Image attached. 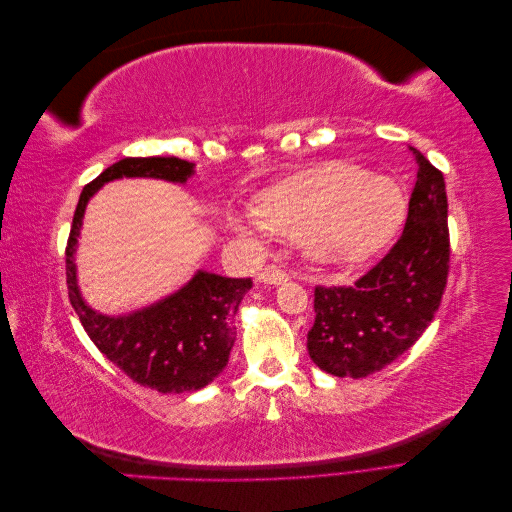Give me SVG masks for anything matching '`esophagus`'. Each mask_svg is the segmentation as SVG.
I'll use <instances>...</instances> for the list:
<instances>
[{
    "mask_svg": "<svg viewBox=\"0 0 512 512\" xmlns=\"http://www.w3.org/2000/svg\"><path fill=\"white\" fill-rule=\"evenodd\" d=\"M288 280V273L282 267H275L269 265L258 273V282H265V284H282Z\"/></svg>",
    "mask_w": 512,
    "mask_h": 512,
    "instance_id": "34e87169",
    "label": "esophagus"
}]
</instances>
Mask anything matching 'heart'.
<instances>
[{"label": "heart", "mask_w": 512, "mask_h": 512, "mask_svg": "<svg viewBox=\"0 0 512 512\" xmlns=\"http://www.w3.org/2000/svg\"><path fill=\"white\" fill-rule=\"evenodd\" d=\"M406 213V192L393 177L327 162L275 183L260 194L256 213L232 211L230 224L303 239L327 265H359L395 239Z\"/></svg>", "instance_id": "1"}]
</instances>
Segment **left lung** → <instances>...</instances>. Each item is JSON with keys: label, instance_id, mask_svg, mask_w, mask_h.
Returning a JSON list of instances; mask_svg holds the SVG:
<instances>
[{"label": "left lung", "instance_id": "obj_1", "mask_svg": "<svg viewBox=\"0 0 512 512\" xmlns=\"http://www.w3.org/2000/svg\"><path fill=\"white\" fill-rule=\"evenodd\" d=\"M410 151L416 183L397 243L352 286L314 290L307 352L331 376L365 378L391 365L440 307L451 262L444 177L421 151Z\"/></svg>", "mask_w": 512, "mask_h": 512}]
</instances>
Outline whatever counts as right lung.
I'll return each mask as SVG.
<instances>
[{
	"label": "right lung",
	"instance_id": "right-lung-1",
	"mask_svg": "<svg viewBox=\"0 0 512 512\" xmlns=\"http://www.w3.org/2000/svg\"><path fill=\"white\" fill-rule=\"evenodd\" d=\"M194 164L179 158H123L87 183L74 211L66 245L68 297L91 342L123 374L160 393H192L226 367L237 331L232 327L250 277L235 280L198 271L170 297L126 316H104L91 309L76 284L74 252L89 198L104 183L121 177H151L185 183Z\"/></svg>",
	"mask_w": 512,
	"mask_h": 512
}]
</instances>
